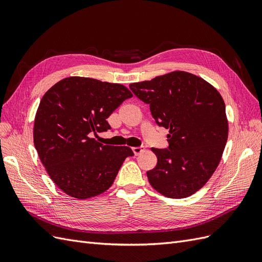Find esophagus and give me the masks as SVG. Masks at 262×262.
Wrapping results in <instances>:
<instances>
[{
    "label": "esophagus",
    "mask_w": 262,
    "mask_h": 262,
    "mask_svg": "<svg viewBox=\"0 0 262 262\" xmlns=\"http://www.w3.org/2000/svg\"><path fill=\"white\" fill-rule=\"evenodd\" d=\"M132 150H133L135 156H138L141 151H143V147H134V148H132Z\"/></svg>",
    "instance_id": "esophagus-1"
}]
</instances>
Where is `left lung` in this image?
<instances>
[{
  "label": "left lung",
  "mask_w": 262,
  "mask_h": 262,
  "mask_svg": "<svg viewBox=\"0 0 262 262\" xmlns=\"http://www.w3.org/2000/svg\"><path fill=\"white\" fill-rule=\"evenodd\" d=\"M150 105L157 124L170 129L168 148H152L158 158L147 172L151 186L168 198L198 191L221 161L229 135L225 103L219 91L198 76L175 71L129 85Z\"/></svg>",
  "instance_id": "1"
}]
</instances>
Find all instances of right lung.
<instances>
[{
  "instance_id": "obj_1",
  "label": "right lung",
  "mask_w": 262,
  "mask_h": 262,
  "mask_svg": "<svg viewBox=\"0 0 262 262\" xmlns=\"http://www.w3.org/2000/svg\"><path fill=\"white\" fill-rule=\"evenodd\" d=\"M132 92L120 83L67 77L42 97L35 117L33 142L42 164L56 186L76 199L104 192L129 147L102 145L92 134L111 129L106 119Z\"/></svg>"
}]
</instances>
